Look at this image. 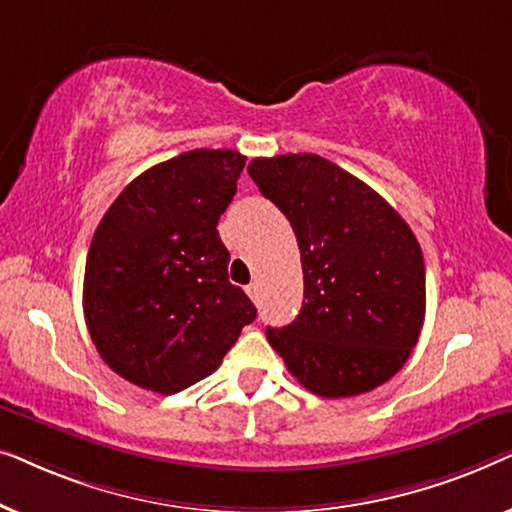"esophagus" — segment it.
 <instances>
[{"mask_svg": "<svg viewBox=\"0 0 512 512\" xmlns=\"http://www.w3.org/2000/svg\"><path fill=\"white\" fill-rule=\"evenodd\" d=\"M247 293H249L251 300H258V293H261V289H258L256 282H251V284L247 286Z\"/></svg>", "mask_w": 512, "mask_h": 512, "instance_id": "esophagus-1", "label": "esophagus"}]
</instances>
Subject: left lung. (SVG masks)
<instances>
[{"label": "left lung", "instance_id": "1", "mask_svg": "<svg viewBox=\"0 0 512 512\" xmlns=\"http://www.w3.org/2000/svg\"><path fill=\"white\" fill-rule=\"evenodd\" d=\"M249 177L296 233L303 307L268 342L289 373L324 398L391 380L422 333L426 275L419 242L368 184L314 153L254 158Z\"/></svg>", "mask_w": 512, "mask_h": 512}]
</instances>
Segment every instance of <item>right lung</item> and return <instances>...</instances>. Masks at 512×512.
<instances>
[{"mask_svg":"<svg viewBox=\"0 0 512 512\" xmlns=\"http://www.w3.org/2000/svg\"><path fill=\"white\" fill-rule=\"evenodd\" d=\"M240 151L193 149L153 165L102 216L86 258L83 314L104 363L132 384L177 394L221 366L256 319L228 282L219 219Z\"/></svg>","mask_w":512,"mask_h":512,"instance_id":"right-lung-1","label":"right lung"}]
</instances>
